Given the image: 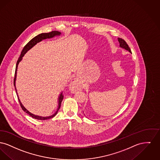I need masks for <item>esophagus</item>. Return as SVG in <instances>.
Segmentation results:
<instances>
[{
    "mask_svg": "<svg viewBox=\"0 0 160 160\" xmlns=\"http://www.w3.org/2000/svg\"><path fill=\"white\" fill-rule=\"evenodd\" d=\"M70 88L73 91H75L78 89V84L76 80H74L71 82V84L70 85Z\"/></svg>",
    "mask_w": 160,
    "mask_h": 160,
    "instance_id": "esophagus-1",
    "label": "esophagus"
}]
</instances>
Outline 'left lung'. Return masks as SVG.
<instances>
[{
    "mask_svg": "<svg viewBox=\"0 0 160 160\" xmlns=\"http://www.w3.org/2000/svg\"><path fill=\"white\" fill-rule=\"evenodd\" d=\"M118 42H119L120 47L121 48H123V49H125L126 51L129 52L130 53H131V49H130L129 47L128 46V45L127 44V43H126V42H125L124 40H123L122 38H118Z\"/></svg>",
    "mask_w": 160,
    "mask_h": 160,
    "instance_id": "left-lung-1",
    "label": "left lung"
}]
</instances>
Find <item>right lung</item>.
I'll list each match as a JSON object with an SVG mask.
<instances>
[{
    "instance_id": "obj_1",
    "label": "right lung",
    "mask_w": 160,
    "mask_h": 160,
    "mask_svg": "<svg viewBox=\"0 0 160 160\" xmlns=\"http://www.w3.org/2000/svg\"><path fill=\"white\" fill-rule=\"evenodd\" d=\"M61 34V32H60L59 31H52L51 32H48V33H42V34H38V35H37L36 37H35L34 38H33L31 41H29V42L27 43V44L24 47V48L23 49V50L21 52V55L19 57V58L17 61V64H16V72H15V78H14V85L15 87V89H16V91L17 92V98H18V99L19 101V103H20V105L22 107V109L26 112L27 114H28L30 116H31L32 118H35V119H37V120H47V119H49V118H53L54 116H55V115H57V112H58V111L59 110L60 108V107H61V102L62 101L63 99V95H62V92H61L59 94V96H58V108L57 110L55 111V112L49 116H38V115H36V114H32V112H31L30 111H29L28 109L26 108L23 105V104L22 103L21 101L19 99V97L18 96V94H17V89H16V78H17V68H18V65L19 64V62L22 60L23 59V57H24V55H25L26 53H27L28 51H29L31 49H32L34 46L35 44H37L38 42H42V40H44V39H47V38H53L55 36H59Z\"/></svg>"
}]
</instances>
